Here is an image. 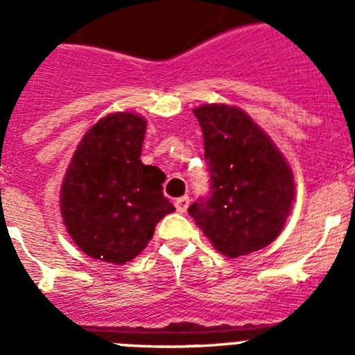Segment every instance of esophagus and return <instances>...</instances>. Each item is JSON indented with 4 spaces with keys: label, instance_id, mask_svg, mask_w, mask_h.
I'll use <instances>...</instances> for the list:
<instances>
[{
    "label": "esophagus",
    "instance_id": "obj_1",
    "mask_svg": "<svg viewBox=\"0 0 355 355\" xmlns=\"http://www.w3.org/2000/svg\"><path fill=\"white\" fill-rule=\"evenodd\" d=\"M188 205H190V197H187V196L180 197V199L175 200V209H178L180 213H184L187 211Z\"/></svg>",
    "mask_w": 355,
    "mask_h": 355
}]
</instances>
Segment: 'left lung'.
Masks as SVG:
<instances>
[{
	"label": "left lung",
	"mask_w": 355,
	"mask_h": 355,
	"mask_svg": "<svg viewBox=\"0 0 355 355\" xmlns=\"http://www.w3.org/2000/svg\"><path fill=\"white\" fill-rule=\"evenodd\" d=\"M211 172L208 199L188 213L211 245L227 258L270 245L293 208L295 180L274 140L238 106L193 108Z\"/></svg>",
	"instance_id": "obj_1"
}]
</instances>
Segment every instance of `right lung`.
Listing matches in <instances>:
<instances>
[{
  "label": "right lung",
  "instance_id": "right-lung-1",
  "mask_svg": "<svg viewBox=\"0 0 355 355\" xmlns=\"http://www.w3.org/2000/svg\"><path fill=\"white\" fill-rule=\"evenodd\" d=\"M147 121L133 112L108 114L78 144L60 188V213L87 256L124 265L137 258L163 216L175 211L163 196L165 174L144 165Z\"/></svg>",
  "mask_w": 355,
  "mask_h": 355
}]
</instances>
